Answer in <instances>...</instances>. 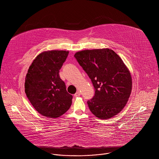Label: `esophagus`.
I'll return each mask as SVG.
<instances>
[{
	"instance_id": "obj_1",
	"label": "esophagus",
	"mask_w": 159,
	"mask_h": 159,
	"mask_svg": "<svg viewBox=\"0 0 159 159\" xmlns=\"http://www.w3.org/2000/svg\"><path fill=\"white\" fill-rule=\"evenodd\" d=\"M80 96V93L79 91H77L75 94H74V96L75 97H78V96Z\"/></svg>"
}]
</instances>
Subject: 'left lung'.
Returning a JSON list of instances; mask_svg holds the SVG:
<instances>
[{"label": "left lung", "instance_id": "1", "mask_svg": "<svg viewBox=\"0 0 159 159\" xmlns=\"http://www.w3.org/2000/svg\"><path fill=\"white\" fill-rule=\"evenodd\" d=\"M74 57L94 87V97L87 101L90 111L102 120L118 114L132 88L130 73L121 58L108 48L83 50Z\"/></svg>", "mask_w": 159, "mask_h": 159}]
</instances>
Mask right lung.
I'll return each mask as SVG.
<instances>
[{
  "label": "right lung",
  "mask_w": 159,
  "mask_h": 159,
  "mask_svg": "<svg viewBox=\"0 0 159 159\" xmlns=\"http://www.w3.org/2000/svg\"><path fill=\"white\" fill-rule=\"evenodd\" d=\"M69 52L52 50L38 55L30 66L25 93L34 109L43 116L58 118L70 108L73 96L66 91L59 75Z\"/></svg>",
  "instance_id": "obj_1"
}]
</instances>
